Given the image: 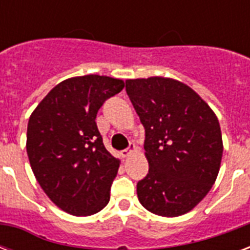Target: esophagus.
Masks as SVG:
<instances>
[{
  "label": "esophagus",
  "mask_w": 250,
  "mask_h": 250,
  "mask_svg": "<svg viewBox=\"0 0 250 250\" xmlns=\"http://www.w3.org/2000/svg\"><path fill=\"white\" fill-rule=\"evenodd\" d=\"M136 149H137L136 145L133 144V143H129V146L127 149H125V150H122L121 156L123 157V158H127V157H128L129 154H131V153H132V152H135Z\"/></svg>",
  "instance_id": "esophagus-1"
}]
</instances>
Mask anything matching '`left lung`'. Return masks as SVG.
Returning a JSON list of instances; mask_svg holds the SVG:
<instances>
[{
  "label": "left lung",
  "instance_id": "obj_1",
  "mask_svg": "<svg viewBox=\"0 0 250 250\" xmlns=\"http://www.w3.org/2000/svg\"><path fill=\"white\" fill-rule=\"evenodd\" d=\"M125 90L145 128L149 171L137 183L139 201L161 217L188 213L219 172L223 144L218 118L178 80L129 79Z\"/></svg>",
  "mask_w": 250,
  "mask_h": 250
}]
</instances>
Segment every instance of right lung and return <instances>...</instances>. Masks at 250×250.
Returning <instances> with one entry per match:
<instances>
[{
	"label": "right lung",
	"mask_w": 250,
	"mask_h": 250,
	"mask_svg": "<svg viewBox=\"0 0 250 250\" xmlns=\"http://www.w3.org/2000/svg\"><path fill=\"white\" fill-rule=\"evenodd\" d=\"M123 80L85 75L63 80L29 117L27 154L37 182L58 208L92 215L107 205L119 160L102 143L96 117Z\"/></svg>",
	"instance_id": "1"
}]
</instances>
